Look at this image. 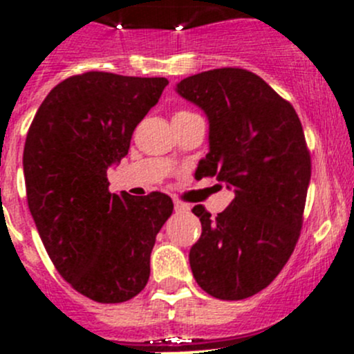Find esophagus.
Segmentation results:
<instances>
[{"label": "esophagus", "mask_w": 354, "mask_h": 354, "mask_svg": "<svg viewBox=\"0 0 354 354\" xmlns=\"http://www.w3.org/2000/svg\"><path fill=\"white\" fill-rule=\"evenodd\" d=\"M174 210H176V212H188V210H190V205L180 202V200H174Z\"/></svg>", "instance_id": "34e87169"}]
</instances>
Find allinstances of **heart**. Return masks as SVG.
I'll return each instance as SVG.
<instances>
[{
  "label": "heart",
  "instance_id": "heart-1",
  "mask_svg": "<svg viewBox=\"0 0 354 354\" xmlns=\"http://www.w3.org/2000/svg\"><path fill=\"white\" fill-rule=\"evenodd\" d=\"M181 113H187V111H181Z\"/></svg>",
  "mask_w": 354,
  "mask_h": 354
}]
</instances>
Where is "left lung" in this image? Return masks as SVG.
<instances>
[{"instance_id":"1","label":"left lung","mask_w":354,"mask_h":354,"mask_svg":"<svg viewBox=\"0 0 354 354\" xmlns=\"http://www.w3.org/2000/svg\"><path fill=\"white\" fill-rule=\"evenodd\" d=\"M174 91L209 121L200 174L234 194L216 219L194 207L202 234L190 250L192 272L214 298H248L276 279L298 241L312 174L301 123L269 84L241 68L192 75Z\"/></svg>"}]
</instances>
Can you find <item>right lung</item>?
<instances>
[{"label": "right lung", "mask_w": 354, "mask_h": 354, "mask_svg": "<svg viewBox=\"0 0 354 354\" xmlns=\"http://www.w3.org/2000/svg\"><path fill=\"white\" fill-rule=\"evenodd\" d=\"M167 84L104 71L70 77L28 128L24 174L35 227L63 279L94 301H127L145 288L156 236L173 214L167 195L109 194L108 181Z\"/></svg>", "instance_id": "1"}]
</instances>
